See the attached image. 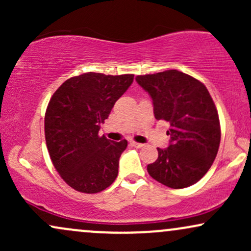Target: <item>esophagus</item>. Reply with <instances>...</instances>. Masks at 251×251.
I'll list each match as a JSON object with an SVG mask.
<instances>
[{
    "label": "esophagus",
    "mask_w": 251,
    "mask_h": 251,
    "mask_svg": "<svg viewBox=\"0 0 251 251\" xmlns=\"http://www.w3.org/2000/svg\"><path fill=\"white\" fill-rule=\"evenodd\" d=\"M129 144H131V145L133 146V148H137V149H140V148H143V146H144V144L133 142V140H131V142H129Z\"/></svg>",
    "instance_id": "34e87169"
}]
</instances>
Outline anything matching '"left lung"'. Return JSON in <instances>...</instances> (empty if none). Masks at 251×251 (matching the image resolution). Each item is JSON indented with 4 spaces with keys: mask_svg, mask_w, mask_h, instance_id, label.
Instances as JSON below:
<instances>
[{
    "mask_svg": "<svg viewBox=\"0 0 251 251\" xmlns=\"http://www.w3.org/2000/svg\"><path fill=\"white\" fill-rule=\"evenodd\" d=\"M152 98L157 120L170 123V145L149 164L153 179L172 189L194 185L211 168L221 143L217 108L200 80L170 70L135 77Z\"/></svg>",
    "mask_w": 251,
    "mask_h": 251,
    "instance_id": "obj_1",
    "label": "left lung"
}]
</instances>
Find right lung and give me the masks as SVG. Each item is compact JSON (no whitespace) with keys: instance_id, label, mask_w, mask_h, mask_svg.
<instances>
[{"instance_id":"obj_1","label":"right lung","mask_w":251,"mask_h":251,"mask_svg":"<svg viewBox=\"0 0 251 251\" xmlns=\"http://www.w3.org/2000/svg\"><path fill=\"white\" fill-rule=\"evenodd\" d=\"M133 77L89 72L66 80L50 98L46 144L54 168L76 191L97 194L116 180L127 140L111 142L99 129Z\"/></svg>"}]
</instances>
